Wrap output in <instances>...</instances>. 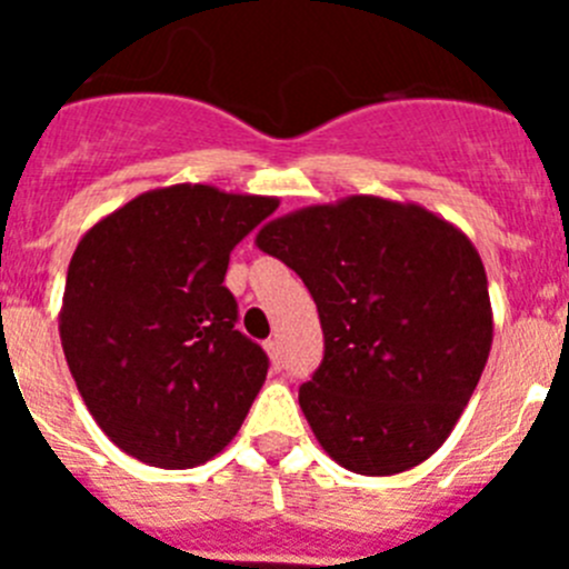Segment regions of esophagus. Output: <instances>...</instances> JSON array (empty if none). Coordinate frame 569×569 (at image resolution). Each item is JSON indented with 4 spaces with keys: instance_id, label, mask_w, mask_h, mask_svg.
Instances as JSON below:
<instances>
[{
    "instance_id": "esophagus-1",
    "label": "esophagus",
    "mask_w": 569,
    "mask_h": 569,
    "mask_svg": "<svg viewBox=\"0 0 569 569\" xmlns=\"http://www.w3.org/2000/svg\"><path fill=\"white\" fill-rule=\"evenodd\" d=\"M264 350H268V359H270V365H273V370H279V367H281V347H279V341H276V339L264 341Z\"/></svg>"
}]
</instances>
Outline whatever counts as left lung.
<instances>
[{
    "mask_svg": "<svg viewBox=\"0 0 569 569\" xmlns=\"http://www.w3.org/2000/svg\"><path fill=\"white\" fill-rule=\"evenodd\" d=\"M256 248L301 276L325 359L299 387L321 450L359 476H396L453 433L492 345L481 256L416 202L356 193L284 213Z\"/></svg>",
    "mask_w": 569,
    "mask_h": 569,
    "instance_id": "1",
    "label": "left lung"
}]
</instances>
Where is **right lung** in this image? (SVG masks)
<instances>
[{"label": "right lung", "mask_w": 569, "mask_h": 569, "mask_svg": "<svg viewBox=\"0 0 569 569\" xmlns=\"http://www.w3.org/2000/svg\"><path fill=\"white\" fill-rule=\"evenodd\" d=\"M276 196L170 184L102 216L70 256L59 339L70 376L122 453L164 470L222 453L268 379L236 330L230 250Z\"/></svg>", "instance_id": "1"}]
</instances>
